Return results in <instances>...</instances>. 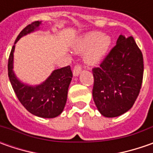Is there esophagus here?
Wrapping results in <instances>:
<instances>
[{"label": "esophagus", "mask_w": 153, "mask_h": 153, "mask_svg": "<svg viewBox=\"0 0 153 153\" xmlns=\"http://www.w3.org/2000/svg\"><path fill=\"white\" fill-rule=\"evenodd\" d=\"M81 71H82V68L80 65H76L75 67H74L73 70V76H78L81 73Z\"/></svg>", "instance_id": "34e87169"}]
</instances>
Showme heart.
<instances>
[{"instance_id": "heart-1", "label": "heart", "mask_w": 153, "mask_h": 153, "mask_svg": "<svg viewBox=\"0 0 153 153\" xmlns=\"http://www.w3.org/2000/svg\"><path fill=\"white\" fill-rule=\"evenodd\" d=\"M111 44L110 36L100 31H89L82 35L73 45V50L83 54V61L88 66H95L102 61Z\"/></svg>"}]
</instances>
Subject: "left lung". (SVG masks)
<instances>
[{
	"label": "left lung",
	"instance_id": "1",
	"mask_svg": "<svg viewBox=\"0 0 153 153\" xmlns=\"http://www.w3.org/2000/svg\"><path fill=\"white\" fill-rule=\"evenodd\" d=\"M143 56L132 36L120 35L114 48L93 69V99L100 113L116 117L132 108L143 79Z\"/></svg>",
	"mask_w": 153,
	"mask_h": 153
}]
</instances>
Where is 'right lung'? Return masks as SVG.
<instances>
[{
	"label": "right lung",
	"mask_w": 153,
	"mask_h": 153,
	"mask_svg": "<svg viewBox=\"0 0 153 153\" xmlns=\"http://www.w3.org/2000/svg\"><path fill=\"white\" fill-rule=\"evenodd\" d=\"M41 25L42 21H36L18 36L9 56L8 76L19 100L29 112L42 118H53L61 114L66 104L68 88L72 79L71 67L53 71L47 79L36 85L22 82L13 71L15 44L21 37L39 30Z\"/></svg>",
	"instance_id": "1"
}]
</instances>
